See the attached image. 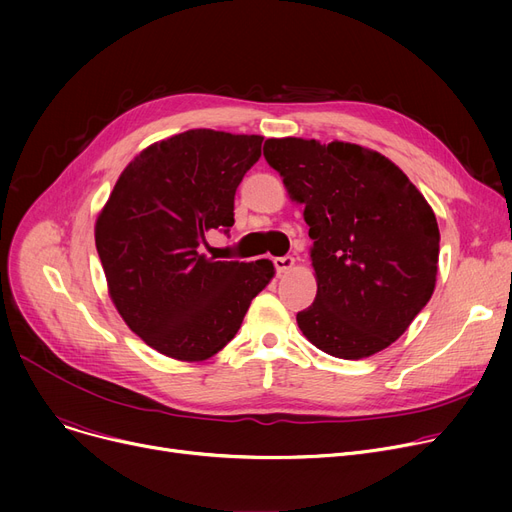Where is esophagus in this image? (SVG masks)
Segmentation results:
<instances>
[{
	"instance_id": "esophagus-1",
	"label": "esophagus",
	"mask_w": 512,
	"mask_h": 512,
	"mask_svg": "<svg viewBox=\"0 0 512 512\" xmlns=\"http://www.w3.org/2000/svg\"><path fill=\"white\" fill-rule=\"evenodd\" d=\"M274 265H276V272L278 274H288L292 267H294V257L286 255V257H276L274 259Z\"/></svg>"
}]
</instances>
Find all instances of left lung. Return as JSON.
Listing matches in <instances>:
<instances>
[{
	"mask_svg": "<svg viewBox=\"0 0 512 512\" xmlns=\"http://www.w3.org/2000/svg\"><path fill=\"white\" fill-rule=\"evenodd\" d=\"M265 161L305 205L317 294L297 313L305 338L338 359L398 340L432 299L440 230L396 164L355 143L267 139Z\"/></svg>",
	"mask_w": 512,
	"mask_h": 512,
	"instance_id": "8db88e82",
	"label": "left lung"
}]
</instances>
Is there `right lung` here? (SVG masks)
<instances>
[{"instance_id":"right-lung-1","label":"right lung","mask_w":512,"mask_h":512,"mask_svg":"<svg viewBox=\"0 0 512 512\" xmlns=\"http://www.w3.org/2000/svg\"><path fill=\"white\" fill-rule=\"evenodd\" d=\"M259 134L195 128L143 149L95 224L110 297L157 353L205 361L234 338L274 263L213 261L207 232H230L236 188L261 157Z\"/></svg>"}]
</instances>
